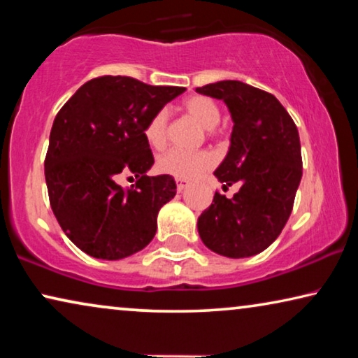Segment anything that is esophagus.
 <instances>
[{"instance_id": "obj_1", "label": "esophagus", "mask_w": 358, "mask_h": 358, "mask_svg": "<svg viewBox=\"0 0 358 358\" xmlns=\"http://www.w3.org/2000/svg\"><path fill=\"white\" fill-rule=\"evenodd\" d=\"M176 182H178V190H179V192H182V190H185V187H187V185H189L187 180H184V179H178V180H176Z\"/></svg>"}]
</instances>
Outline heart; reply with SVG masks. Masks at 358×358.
Here are the masks:
<instances>
[{
    "instance_id": "obj_1",
    "label": "heart",
    "mask_w": 358,
    "mask_h": 358,
    "mask_svg": "<svg viewBox=\"0 0 358 358\" xmlns=\"http://www.w3.org/2000/svg\"><path fill=\"white\" fill-rule=\"evenodd\" d=\"M182 107L207 130L215 129L222 119L218 106L207 96H190L182 102ZM143 134L151 148H164L166 140H168V114L166 110H158L150 117ZM213 164L215 156L208 151H184L178 148L166 151L158 159V169L161 173L184 180L199 178L200 174L207 173Z\"/></svg>"
}]
</instances>
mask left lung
Instances as JSON below:
<instances>
[{
  "instance_id": "8db88e82",
  "label": "left lung",
  "mask_w": 358,
  "mask_h": 358,
  "mask_svg": "<svg viewBox=\"0 0 358 358\" xmlns=\"http://www.w3.org/2000/svg\"><path fill=\"white\" fill-rule=\"evenodd\" d=\"M195 91L228 106L231 145L215 176L223 189L241 185L233 199L215 192L199 217V234L220 256H256L275 241L292 213L303 174L298 129L275 96L246 83L227 80Z\"/></svg>"
}]
</instances>
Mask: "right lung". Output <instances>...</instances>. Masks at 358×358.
Instances as JSON below:
<instances>
[{
	"label": "right lung",
	"mask_w": 358,
	"mask_h": 358,
	"mask_svg": "<svg viewBox=\"0 0 358 358\" xmlns=\"http://www.w3.org/2000/svg\"><path fill=\"white\" fill-rule=\"evenodd\" d=\"M185 87L99 76L53 120L45 156L50 207L71 243L96 259L129 257L155 238L159 208L176 195L173 176H146L155 163L145 125ZM136 174L130 189L116 184Z\"/></svg>",
	"instance_id": "right-lung-1"
}]
</instances>
